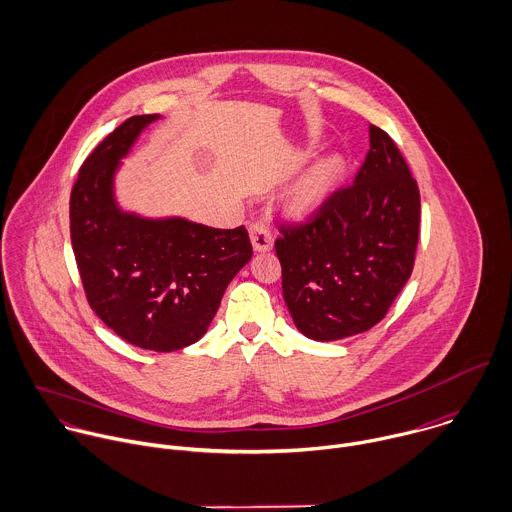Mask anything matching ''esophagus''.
Returning a JSON list of instances; mask_svg holds the SVG:
<instances>
[{
    "label": "esophagus",
    "instance_id": "1",
    "mask_svg": "<svg viewBox=\"0 0 512 512\" xmlns=\"http://www.w3.org/2000/svg\"><path fill=\"white\" fill-rule=\"evenodd\" d=\"M250 240H252L254 250H258V252L270 250L272 244H274V236H272L270 226L264 224V222L250 224Z\"/></svg>",
    "mask_w": 512,
    "mask_h": 512
}]
</instances>
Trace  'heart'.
Segmentation results:
<instances>
[{"label": "heart", "mask_w": 512, "mask_h": 512, "mask_svg": "<svg viewBox=\"0 0 512 512\" xmlns=\"http://www.w3.org/2000/svg\"><path fill=\"white\" fill-rule=\"evenodd\" d=\"M341 174L343 163L340 157H330L308 167L290 190V210L298 216H304L320 208L340 182Z\"/></svg>", "instance_id": "1"}]
</instances>
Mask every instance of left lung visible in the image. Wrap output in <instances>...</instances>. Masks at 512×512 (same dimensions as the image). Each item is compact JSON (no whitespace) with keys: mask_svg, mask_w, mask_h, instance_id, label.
Wrapping results in <instances>:
<instances>
[{"mask_svg":"<svg viewBox=\"0 0 512 512\" xmlns=\"http://www.w3.org/2000/svg\"><path fill=\"white\" fill-rule=\"evenodd\" d=\"M417 180L393 143L369 125L353 182L300 222H276L282 292L296 328L332 341L379 324L409 280L419 242Z\"/></svg>","mask_w":512,"mask_h":512,"instance_id":"left-lung-1","label":"left lung"}]
</instances>
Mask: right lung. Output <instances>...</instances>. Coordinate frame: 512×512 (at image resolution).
Wrapping results in <instances>:
<instances>
[{"mask_svg":"<svg viewBox=\"0 0 512 512\" xmlns=\"http://www.w3.org/2000/svg\"><path fill=\"white\" fill-rule=\"evenodd\" d=\"M157 115H137L83 161L69 198L75 262L91 310L119 338L153 351L200 340L226 286L252 258L244 226L145 220L113 198V174Z\"/></svg>","mask_w":512,"mask_h":512,"instance_id":"obj_1","label":"right lung"}]
</instances>
